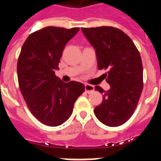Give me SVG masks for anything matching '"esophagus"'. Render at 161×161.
<instances>
[{"label": "esophagus", "instance_id": "esophagus-1", "mask_svg": "<svg viewBox=\"0 0 161 161\" xmlns=\"http://www.w3.org/2000/svg\"><path fill=\"white\" fill-rule=\"evenodd\" d=\"M94 91V87L90 84H85V92L88 93H93Z\"/></svg>", "mask_w": 161, "mask_h": 161}]
</instances>
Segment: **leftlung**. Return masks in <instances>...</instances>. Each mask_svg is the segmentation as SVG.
Wrapping results in <instances>:
<instances>
[{"label":"left lung","instance_id":"obj_1","mask_svg":"<svg viewBox=\"0 0 161 161\" xmlns=\"http://www.w3.org/2000/svg\"><path fill=\"white\" fill-rule=\"evenodd\" d=\"M84 36L96 50L99 70L107 69L110 89L100 86L103 93L94 114L103 125L116 127L125 124L135 112L143 90V65L140 52L130 36L113 26L82 27Z\"/></svg>","mask_w":161,"mask_h":161}]
</instances>
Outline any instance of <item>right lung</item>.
I'll use <instances>...</instances> for the list:
<instances>
[{"label":"right lung","mask_w":161,"mask_h":161,"mask_svg":"<svg viewBox=\"0 0 161 161\" xmlns=\"http://www.w3.org/2000/svg\"><path fill=\"white\" fill-rule=\"evenodd\" d=\"M79 31L47 26L26 38L17 61L19 88L29 110L43 125L58 126L68 119L83 83H63L55 75L63 49Z\"/></svg>","instance_id":"obj_1"}]
</instances>
